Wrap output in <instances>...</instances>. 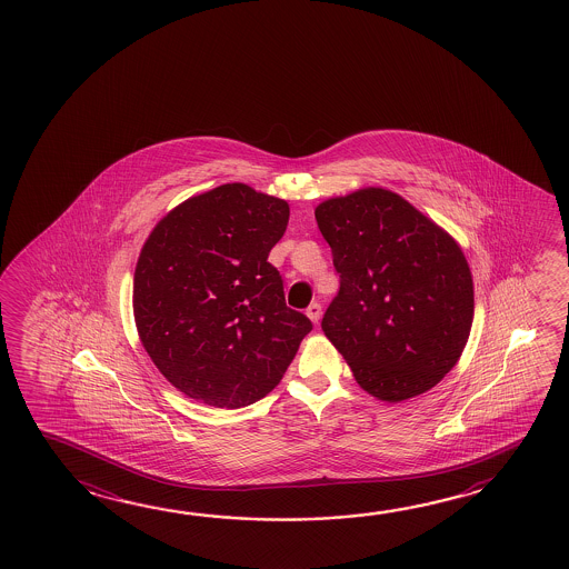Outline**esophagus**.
<instances>
[{
    "label": "esophagus",
    "instance_id": "obj_1",
    "mask_svg": "<svg viewBox=\"0 0 569 569\" xmlns=\"http://www.w3.org/2000/svg\"><path fill=\"white\" fill-rule=\"evenodd\" d=\"M322 307L319 302H312L309 309H307V317H309L310 321L319 322L321 321Z\"/></svg>",
    "mask_w": 569,
    "mask_h": 569
}]
</instances>
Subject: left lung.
Returning <instances> with one entry per match:
<instances>
[{
	"instance_id": "8db88e82",
	"label": "left lung",
	"mask_w": 569,
	"mask_h": 569,
	"mask_svg": "<svg viewBox=\"0 0 569 569\" xmlns=\"http://www.w3.org/2000/svg\"><path fill=\"white\" fill-rule=\"evenodd\" d=\"M339 272L322 331L367 393L397 403L451 371L473 322V280L453 238L382 188L315 210Z\"/></svg>"
}]
</instances>
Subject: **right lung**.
Returning a JSON list of instances; mask_svg holds the SVG:
<instances>
[{
  "label": "right lung",
  "instance_id": "right-lung-1",
  "mask_svg": "<svg viewBox=\"0 0 569 569\" xmlns=\"http://www.w3.org/2000/svg\"><path fill=\"white\" fill-rule=\"evenodd\" d=\"M289 204L247 184L188 198L156 224L136 264V327L158 371L210 407L257 403L312 322L284 302L269 252Z\"/></svg>",
  "mask_w": 569,
  "mask_h": 569
}]
</instances>
